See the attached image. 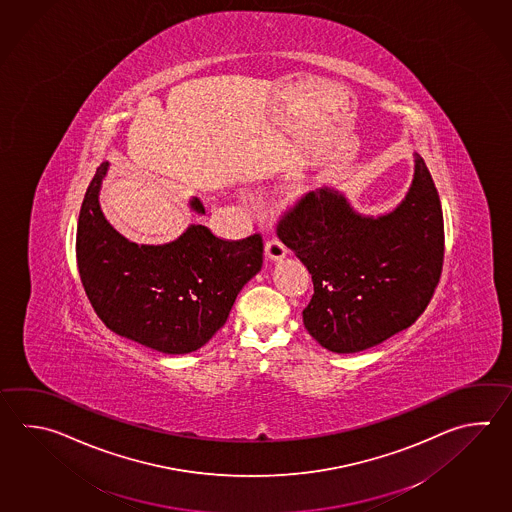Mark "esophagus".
<instances>
[{
  "instance_id": "1",
  "label": "esophagus",
  "mask_w": 512,
  "mask_h": 512,
  "mask_svg": "<svg viewBox=\"0 0 512 512\" xmlns=\"http://www.w3.org/2000/svg\"><path fill=\"white\" fill-rule=\"evenodd\" d=\"M264 250H266V255H268V259H272V261H281L286 257V246L282 244L281 239H277V237H272V239L266 240V246H264Z\"/></svg>"
}]
</instances>
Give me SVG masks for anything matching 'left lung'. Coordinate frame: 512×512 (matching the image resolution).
Instances as JSON below:
<instances>
[{
  "label": "left lung",
  "mask_w": 512,
  "mask_h": 512,
  "mask_svg": "<svg viewBox=\"0 0 512 512\" xmlns=\"http://www.w3.org/2000/svg\"><path fill=\"white\" fill-rule=\"evenodd\" d=\"M394 211L366 217L339 191L315 189L286 209L279 239L312 273L303 310L308 334L335 354L379 345L416 323L438 286L443 211L425 160Z\"/></svg>",
  "instance_id": "8db88e82"
}]
</instances>
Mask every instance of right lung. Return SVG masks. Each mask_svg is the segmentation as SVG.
Listing matches in <instances>:
<instances>
[{"label":"right lung","mask_w":512,"mask_h":512,"mask_svg":"<svg viewBox=\"0 0 512 512\" xmlns=\"http://www.w3.org/2000/svg\"><path fill=\"white\" fill-rule=\"evenodd\" d=\"M109 164L96 169L78 217L76 262L94 312L109 330L162 354H189L226 323L242 286L262 268V237H215L193 224L162 246L129 242L98 204ZM191 208L204 213L199 199Z\"/></svg>","instance_id":"obj_1"}]
</instances>
